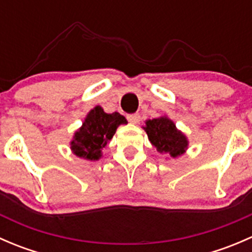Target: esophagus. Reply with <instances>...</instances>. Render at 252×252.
Listing matches in <instances>:
<instances>
[{"instance_id": "34e87169", "label": "esophagus", "mask_w": 252, "mask_h": 252, "mask_svg": "<svg viewBox=\"0 0 252 252\" xmlns=\"http://www.w3.org/2000/svg\"><path fill=\"white\" fill-rule=\"evenodd\" d=\"M126 119H128L129 122H130V123H133V124H138L139 122H140V114L139 113H134V114H128V116H126Z\"/></svg>"}]
</instances>
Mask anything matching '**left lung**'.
Here are the masks:
<instances>
[{
    "instance_id": "8db88e82",
    "label": "left lung",
    "mask_w": 252,
    "mask_h": 252,
    "mask_svg": "<svg viewBox=\"0 0 252 252\" xmlns=\"http://www.w3.org/2000/svg\"><path fill=\"white\" fill-rule=\"evenodd\" d=\"M144 129L149 140L159 154L177 157L184 154L188 147V140L184 134L180 133L173 122L167 117L149 119Z\"/></svg>"
}]
</instances>
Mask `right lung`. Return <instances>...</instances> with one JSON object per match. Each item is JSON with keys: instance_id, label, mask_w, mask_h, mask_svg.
<instances>
[{"instance_id": "1", "label": "right lung", "mask_w": 252, "mask_h": 252, "mask_svg": "<svg viewBox=\"0 0 252 252\" xmlns=\"http://www.w3.org/2000/svg\"><path fill=\"white\" fill-rule=\"evenodd\" d=\"M121 124H126V119L118 112L106 113L100 106L89 112L83 126L75 133L70 142L72 150L81 158L96 161L101 157V150L107 145Z\"/></svg>"}]
</instances>
